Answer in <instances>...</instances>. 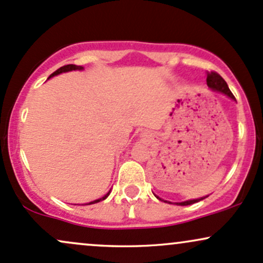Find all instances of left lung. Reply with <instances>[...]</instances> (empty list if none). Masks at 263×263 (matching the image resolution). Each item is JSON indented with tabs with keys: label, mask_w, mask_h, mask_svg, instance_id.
<instances>
[{
	"label": "left lung",
	"mask_w": 263,
	"mask_h": 263,
	"mask_svg": "<svg viewBox=\"0 0 263 263\" xmlns=\"http://www.w3.org/2000/svg\"><path fill=\"white\" fill-rule=\"evenodd\" d=\"M206 84L208 86L210 87V89L213 90H216V91H220V92H224L225 95H228L229 98L231 99H235V96L232 95V92L230 91V89H229L228 84H226V81L222 79L220 75L216 73V71H210V73H208V77H206ZM157 197V195H156ZM157 199H159L157 197ZM205 198H201V199H194V200H188V201H183V203H177V205H190V204H194V203H198V201L203 200ZM159 200H162V199H159ZM167 203V201H165Z\"/></svg>",
	"instance_id": "left-lung-1"
}]
</instances>
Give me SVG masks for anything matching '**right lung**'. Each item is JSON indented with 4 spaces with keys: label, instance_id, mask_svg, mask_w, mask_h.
Masks as SVG:
<instances>
[{
    "label": "right lung",
    "instance_id": "add662e5",
    "mask_svg": "<svg viewBox=\"0 0 263 263\" xmlns=\"http://www.w3.org/2000/svg\"><path fill=\"white\" fill-rule=\"evenodd\" d=\"M78 69H79V70H81V69H83V66H78V65H74V64H68V65H64V66H60V68L58 69V70H55V71H54L53 74H50V77H49V78L54 77V75H58V74H60V73H64V71L78 70ZM108 194H110V192H108L106 195H104V197H102V198L98 199V200H93V201H91V203H89V205H90V204H95V203H99V201L104 200V199H106V198L108 197Z\"/></svg>",
    "mask_w": 263,
    "mask_h": 263
}]
</instances>
